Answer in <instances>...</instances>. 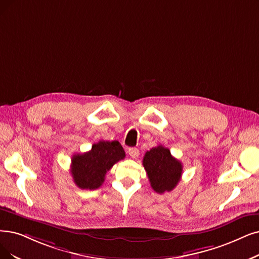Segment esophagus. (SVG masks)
<instances>
[{"mask_svg": "<svg viewBox=\"0 0 259 259\" xmlns=\"http://www.w3.org/2000/svg\"><path fill=\"white\" fill-rule=\"evenodd\" d=\"M127 153L132 158H137L139 156V150L137 148H130L127 150Z\"/></svg>", "mask_w": 259, "mask_h": 259, "instance_id": "esophagus-1", "label": "esophagus"}]
</instances>
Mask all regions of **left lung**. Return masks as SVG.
Here are the masks:
<instances>
[{
    "mask_svg": "<svg viewBox=\"0 0 259 259\" xmlns=\"http://www.w3.org/2000/svg\"><path fill=\"white\" fill-rule=\"evenodd\" d=\"M142 164L147 171L151 187L157 193L173 190L182 178L183 164L174 158L169 149L152 148L144 154Z\"/></svg>",
    "mask_w": 259,
    "mask_h": 259,
    "instance_id": "1",
    "label": "left lung"
}]
</instances>
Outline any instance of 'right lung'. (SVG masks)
Segmentation results:
<instances>
[{
  "mask_svg": "<svg viewBox=\"0 0 259 259\" xmlns=\"http://www.w3.org/2000/svg\"><path fill=\"white\" fill-rule=\"evenodd\" d=\"M124 157L125 152L119 141L101 140L89 152L73 155L71 159L72 178L80 189H98L104 183L107 171Z\"/></svg>",
  "mask_w": 259,
  "mask_h": 259,
  "instance_id": "add662e5",
  "label": "right lung"
}]
</instances>
